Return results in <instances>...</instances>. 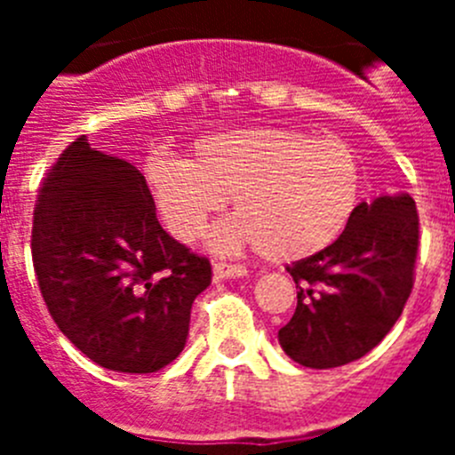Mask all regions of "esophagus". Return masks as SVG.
Returning <instances> with one entry per match:
<instances>
[{
	"label": "esophagus",
	"instance_id": "obj_1",
	"mask_svg": "<svg viewBox=\"0 0 455 455\" xmlns=\"http://www.w3.org/2000/svg\"><path fill=\"white\" fill-rule=\"evenodd\" d=\"M246 267L241 264H228V262H216L214 264V277L216 280H230V277H243L246 275Z\"/></svg>",
	"mask_w": 455,
	"mask_h": 455
}]
</instances>
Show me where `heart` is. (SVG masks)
I'll return each mask as SVG.
<instances>
[{
    "label": "heart",
    "instance_id": "heart-1",
    "mask_svg": "<svg viewBox=\"0 0 455 455\" xmlns=\"http://www.w3.org/2000/svg\"><path fill=\"white\" fill-rule=\"evenodd\" d=\"M143 175L172 236L200 239L232 196L236 214L209 243L216 252L259 248L271 262L332 246L363 198L360 164L344 143L287 127L216 132L193 143L191 159L152 155Z\"/></svg>",
    "mask_w": 455,
    "mask_h": 455
}]
</instances>
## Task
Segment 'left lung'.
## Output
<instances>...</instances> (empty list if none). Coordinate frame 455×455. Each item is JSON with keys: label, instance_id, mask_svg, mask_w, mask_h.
Listing matches in <instances>:
<instances>
[{"label": "left lung", "instance_id": "8db88e82", "mask_svg": "<svg viewBox=\"0 0 455 455\" xmlns=\"http://www.w3.org/2000/svg\"><path fill=\"white\" fill-rule=\"evenodd\" d=\"M419 216L405 191L383 193L357 212L344 235L287 267L299 289L277 341L293 363L332 369L378 347L412 291Z\"/></svg>", "mask_w": 455, "mask_h": 455}]
</instances>
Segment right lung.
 Segmentation results:
<instances>
[{
  "label": "right lung",
  "instance_id": "add662e5",
  "mask_svg": "<svg viewBox=\"0 0 455 455\" xmlns=\"http://www.w3.org/2000/svg\"><path fill=\"white\" fill-rule=\"evenodd\" d=\"M31 255L63 335L120 373L171 364L187 344L193 300L212 284L207 259L159 225L146 178L86 136L40 187Z\"/></svg>",
  "mask_w": 455,
  "mask_h": 455
}]
</instances>
